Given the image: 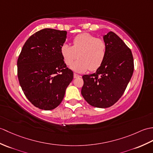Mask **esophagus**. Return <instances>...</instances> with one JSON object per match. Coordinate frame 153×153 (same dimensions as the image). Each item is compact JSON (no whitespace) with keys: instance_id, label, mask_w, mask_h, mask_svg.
<instances>
[{"instance_id":"obj_1","label":"esophagus","mask_w":153,"mask_h":153,"mask_svg":"<svg viewBox=\"0 0 153 153\" xmlns=\"http://www.w3.org/2000/svg\"><path fill=\"white\" fill-rule=\"evenodd\" d=\"M81 76L78 75V74H74V78H77V77H80Z\"/></svg>"}]
</instances>
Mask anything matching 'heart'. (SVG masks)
<instances>
[{
	"label": "heart",
	"instance_id": "b5f03b06",
	"mask_svg": "<svg viewBox=\"0 0 153 153\" xmlns=\"http://www.w3.org/2000/svg\"><path fill=\"white\" fill-rule=\"evenodd\" d=\"M107 52L104 41L88 33H82L73 39V45L64 44L60 47V54L66 65H70L77 56L79 59L70 66L77 73L88 70H95L102 65Z\"/></svg>",
	"mask_w": 153,
	"mask_h": 153
}]
</instances>
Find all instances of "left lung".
<instances>
[{
    "mask_svg": "<svg viewBox=\"0 0 153 153\" xmlns=\"http://www.w3.org/2000/svg\"><path fill=\"white\" fill-rule=\"evenodd\" d=\"M107 52L102 65L89 75L82 76L81 94L93 107L106 108L122 97L134 72L132 51L121 39L110 31L103 36Z\"/></svg>",
    "mask_w": 153,
    "mask_h": 153,
    "instance_id": "obj_1",
    "label": "left lung"
}]
</instances>
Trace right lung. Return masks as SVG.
I'll list each match as a JSON object with an SVG mask.
<instances>
[{
  "label": "right lung",
  "instance_id": "1",
  "mask_svg": "<svg viewBox=\"0 0 153 153\" xmlns=\"http://www.w3.org/2000/svg\"><path fill=\"white\" fill-rule=\"evenodd\" d=\"M67 32L44 28L25 43L17 60V76L25 97L36 108H56L72 81L73 72L66 68L60 54Z\"/></svg>",
  "mask_w": 153,
  "mask_h": 153
}]
</instances>
